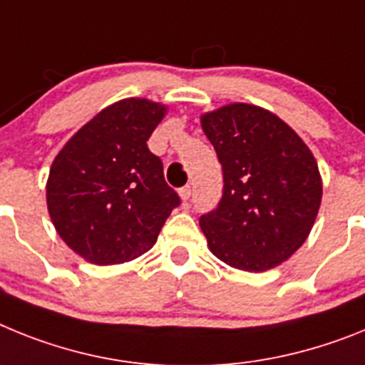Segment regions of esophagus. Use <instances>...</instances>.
Wrapping results in <instances>:
<instances>
[{
  "mask_svg": "<svg viewBox=\"0 0 365 365\" xmlns=\"http://www.w3.org/2000/svg\"><path fill=\"white\" fill-rule=\"evenodd\" d=\"M180 196H182V200L185 202V200H189V196H191V185H185V187H182V189H180Z\"/></svg>",
  "mask_w": 365,
  "mask_h": 365,
  "instance_id": "esophagus-1",
  "label": "esophagus"
}]
</instances>
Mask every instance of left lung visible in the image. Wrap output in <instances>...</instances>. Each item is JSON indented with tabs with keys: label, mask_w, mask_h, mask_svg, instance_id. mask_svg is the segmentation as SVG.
Returning <instances> with one entry per match:
<instances>
[{
	"label": "left lung",
	"mask_w": 365,
	"mask_h": 365,
	"mask_svg": "<svg viewBox=\"0 0 365 365\" xmlns=\"http://www.w3.org/2000/svg\"><path fill=\"white\" fill-rule=\"evenodd\" d=\"M224 189L200 217L209 250L246 272L270 270L305 242L322 202L318 163L299 135L268 110L235 103L202 115Z\"/></svg>",
	"instance_id": "left-lung-1"
}]
</instances>
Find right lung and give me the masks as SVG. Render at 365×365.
I'll return each mask as SVG.
<instances>
[{"instance_id": "obj_1", "label": "right lung", "mask_w": 365, "mask_h": 365, "mask_svg": "<svg viewBox=\"0 0 365 365\" xmlns=\"http://www.w3.org/2000/svg\"><path fill=\"white\" fill-rule=\"evenodd\" d=\"M165 106L125 99L82 126L53 161L47 209L58 235L93 264H119L156 244L178 192L147 147Z\"/></svg>"}]
</instances>
